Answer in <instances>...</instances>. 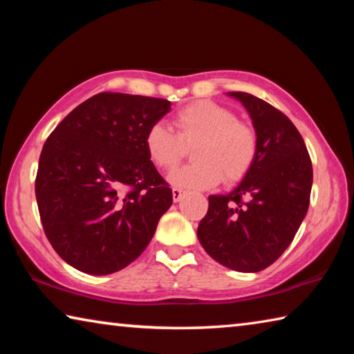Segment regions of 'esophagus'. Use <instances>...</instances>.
Instances as JSON below:
<instances>
[{
    "label": "esophagus",
    "instance_id": "obj_1",
    "mask_svg": "<svg viewBox=\"0 0 354 354\" xmlns=\"http://www.w3.org/2000/svg\"><path fill=\"white\" fill-rule=\"evenodd\" d=\"M171 194H173V201H175V203H178L179 200H181L183 198V196L185 195V192L183 190V189H178V187H175V189H173L171 190Z\"/></svg>",
    "mask_w": 354,
    "mask_h": 354
}]
</instances>
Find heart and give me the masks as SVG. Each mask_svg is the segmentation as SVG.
<instances>
[{
  "label": "heart",
  "instance_id": "b5f03b06",
  "mask_svg": "<svg viewBox=\"0 0 354 354\" xmlns=\"http://www.w3.org/2000/svg\"><path fill=\"white\" fill-rule=\"evenodd\" d=\"M176 134L164 123H153L145 133V149L159 169H173L183 159L185 147L194 164L170 173L169 181L184 189H211L221 178L237 183L250 171L257 153V137L250 124L237 120L230 107L200 100L179 109L173 117Z\"/></svg>",
  "mask_w": 354,
  "mask_h": 354
}]
</instances>
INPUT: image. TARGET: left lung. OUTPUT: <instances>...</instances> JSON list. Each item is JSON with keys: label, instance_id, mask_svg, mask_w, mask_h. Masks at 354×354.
Masks as SVG:
<instances>
[{"label": "left lung", "instance_id": "1", "mask_svg": "<svg viewBox=\"0 0 354 354\" xmlns=\"http://www.w3.org/2000/svg\"><path fill=\"white\" fill-rule=\"evenodd\" d=\"M250 113L257 153L234 190L209 196L198 241L206 253L231 270L254 273L278 259L306 217L313 164L289 118L245 92H227Z\"/></svg>", "mask_w": 354, "mask_h": 354}]
</instances>
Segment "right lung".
I'll use <instances>...</instances> for the list:
<instances>
[{"instance_id": "1", "label": "right lung", "mask_w": 354, "mask_h": 354, "mask_svg": "<svg viewBox=\"0 0 354 354\" xmlns=\"http://www.w3.org/2000/svg\"><path fill=\"white\" fill-rule=\"evenodd\" d=\"M169 100L103 92L75 107L40 153L35 198L48 241L88 274H111L148 247L173 194L145 133Z\"/></svg>"}]
</instances>
